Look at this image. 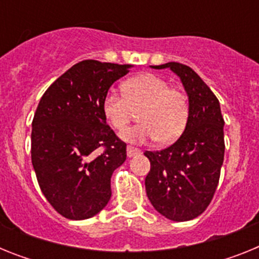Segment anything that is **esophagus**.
<instances>
[{"instance_id":"obj_1","label":"esophagus","mask_w":259,"mask_h":259,"mask_svg":"<svg viewBox=\"0 0 259 259\" xmlns=\"http://www.w3.org/2000/svg\"><path fill=\"white\" fill-rule=\"evenodd\" d=\"M141 150L137 149V148H134V146H127V155L130 158L135 157L136 154H140Z\"/></svg>"}]
</instances>
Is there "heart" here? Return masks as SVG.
<instances>
[{
	"mask_svg": "<svg viewBox=\"0 0 259 259\" xmlns=\"http://www.w3.org/2000/svg\"><path fill=\"white\" fill-rule=\"evenodd\" d=\"M107 122L123 131L140 110V124L122 134L125 141L161 144L176 141L184 132L189 116L188 97L180 88L168 87L163 77L141 74L123 84V93L110 89L102 102Z\"/></svg>",
	"mask_w": 259,
	"mask_h": 259,
	"instance_id": "obj_1",
	"label": "heart"
}]
</instances>
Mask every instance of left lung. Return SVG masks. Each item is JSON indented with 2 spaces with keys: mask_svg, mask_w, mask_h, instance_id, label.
Returning <instances> with one entry per match:
<instances>
[{
  "mask_svg": "<svg viewBox=\"0 0 259 259\" xmlns=\"http://www.w3.org/2000/svg\"><path fill=\"white\" fill-rule=\"evenodd\" d=\"M189 98L188 123L182 136L166 149L148 152L150 171L145 178L148 198L167 219L197 218L211 202L224 159V119L217 96L191 67L168 62Z\"/></svg>",
  "mask_w": 259,
  "mask_h": 259,
  "instance_id": "obj_1",
  "label": "left lung"
}]
</instances>
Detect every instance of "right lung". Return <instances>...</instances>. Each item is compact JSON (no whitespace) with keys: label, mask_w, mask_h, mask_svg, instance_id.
<instances>
[{"label":"right lung","mask_w":259,"mask_h":259,"mask_svg":"<svg viewBox=\"0 0 259 259\" xmlns=\"http://www.w3.org/2000/svg\"><path fill=\"white\" fill-rule=\"evenodd\" d=\"M130 67L81 61L38 102L32 120V164L41 192L65 218H92L111 197L110 180L127 158V144L106 123L102 102Z\"/></svg>","instance_id":"obj_1"}]
</instances>
